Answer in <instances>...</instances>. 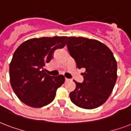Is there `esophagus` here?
<instances>
[{"label": "esophagus", "mask_w": 131, "mask_h": 131, "mask_svg": "<svg viewBox=\"0 0 131 131\" xmlns=\"http://www.w3.org/2000/svg\"><path fill=\"white\" fill-rule=\"evenodd\" d=\"M69 81H70L69 79H68V78H65V82H69Z\"/></svg>", "instance_id": "34e87169"}]
</instances>
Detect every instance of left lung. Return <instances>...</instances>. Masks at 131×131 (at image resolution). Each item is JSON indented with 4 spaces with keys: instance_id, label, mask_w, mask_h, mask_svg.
Instances as JSON below:
<instances>
[{
    "instance_id": "1",
    "label": "left lung",
    "mask_w": 131,
    "mask_h": 131,
    "mask_svg": "<svg viewBox=\"0 0 131 131\" xmlns=\"http://www.w3.org/2000/svg\"><path fill=\"white\" fill-rule=\"evenodd\" d=\"M68 50L75 60L84 82L74 80L75 89L70 92L71 101L83 109L92 110L105 103L117 80V62L112 51L101 42L84 37H68Z\"/></svg>"
}]
</instances>
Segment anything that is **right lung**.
<instances>
[{
  "label": "right lung",
  "mask_w": 131,
  "mask_h": 131,
  "mask_svg": "<svg viewBox=\"0 0 131 131\" xmlns=\"http://www.w3.org/2000/svg\"><path fill=\"white\" fill-rule=\"evenodd\" d=\"M67 37L33 38L26 41L13 53L9 65L11 87L20 101L32 107H42L53 101L56 90L64 82L62 75L45 73L43 67L57 49L63 48Z\"/></svg>",
  "instance_id": "obj_1"
}]
</instances>
